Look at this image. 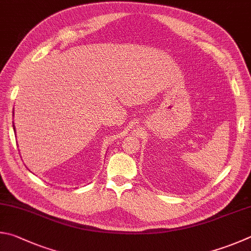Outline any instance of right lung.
Instances as JSON below:
<instances>
[{"instance_id": "right-lung-1", "label": "right lung", "mask_w": 251, "mask_h": 251, "mask_svg": "<svg viewBox=\"0 0 251 251\" xmlns=\"http://www.w3.org/2000/svg\"><path fill=\"white\" fill-rule=\"evenodd\" d=\"M13 124H14V123H13ZM13 128H14V131H15V126L14 125H13Z\"/></svg>"}]
</instances>
